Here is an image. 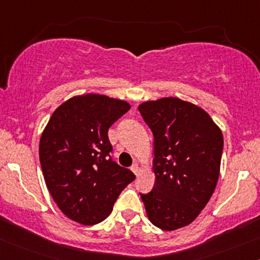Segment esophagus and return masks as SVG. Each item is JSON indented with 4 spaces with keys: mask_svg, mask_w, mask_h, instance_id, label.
<instances>
[{
    "mask_svg": "<svg viewBox=\"0 0 260 260\" xmlns=\"http://www.w3.org/2000/svg\"><path fill=\"white\" fill-rule=\"evenodd\" d=\"M131 170H132L133 173L136 174V175H138V173H139V165L138 164H135V165H132V167H131Z\"/></svg>",
    "mask_w": 260,
    "mask_h": 260,
    "instance_id": "34e87169",
    "label": "esophagus"
}]
</instances>
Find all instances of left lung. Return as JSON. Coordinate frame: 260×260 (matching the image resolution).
Here are the masks:
<instances>
[{"instance_id":"1","label":"left lung","mask_w":260,"mask_h":260,"mask_svg":"<svg viewBox=\"0 0 260 260\" xmlns=\"http://www.w3.org/2000/svg\"><path fill=\"white\" fill-rule=\"evenodd\" d=\"M138 110L154 136L155 184L141 193L148 218L162 231L187 226L217 185L221 129L206 111L176 98L145 101Z\"/></svg>"}]
</instances>
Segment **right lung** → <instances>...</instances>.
Returning a JSON list of instances; mask_svg holds the SVG:
<instances>
[{"label": "right lung", "mask_w": 260, "mask_h": 260, "mask_svg": "<svg viewBox=\"0 0 260 260\" xmlns=\"http://www.w3.org/2000/svg\"><path fill=\"white\" fill-rule=\"evenodd\" d=\"M131 108L99 93L74 96L51 115L39 142V160L51 198L67 217L91 226L112 212L136 179L111 159L108 128Z\"/></svg>", "instance_id": "right-lung-1"}]
</instances>
